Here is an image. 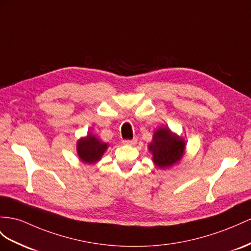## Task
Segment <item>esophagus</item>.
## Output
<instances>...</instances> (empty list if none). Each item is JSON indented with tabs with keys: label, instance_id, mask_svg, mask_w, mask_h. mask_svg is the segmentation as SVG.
Instances as JSON below:
<instances>
[{
	"label": "esophagus",
	"instance_id": "esophagus-1",
	"mask_svg": "<svg viewBox=\"0 0 251 251\" xmlns=\"http://www.w3.org/2000/svg\"><path fill=\"white\" fill-rule=\"evenodd\" d=\"M137 143V139H132V140H124L123 144L124 145H134Z\"/></svg>",
	"mask_w": 251,
	"mask_h": 251
}]
</instances>
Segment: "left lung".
I'll use <instances>...</instances> for the list:
<instances>
[{
	"instance_id": "obj_1",
	"label": "left lung",
	"mask_w": 251,
	"mask_h": 251,
	"mask_svg": "<svg viewBox=\"0 0 251 251\" xmlns=\"http://www.w3.org/2000/svg\"><path fill=\"white\" fill-rule=\"evenodd\" d=\"M151 160L158 169H170L181 161L185 153V140L173 132L169 126H161L152 134L149 144Z\"/></svg>"
}]
</instances>
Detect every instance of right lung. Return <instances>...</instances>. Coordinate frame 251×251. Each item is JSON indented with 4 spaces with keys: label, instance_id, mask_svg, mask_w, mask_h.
<instances>
[{
    "label": "right lung",
    "instance_id": "1",
    "mask_svg": "<svg viewBox=\"0 0 251 251\" xmlns=\"http://www.w3.org/2000/svg\"><path fill=\"white\" fill-rule=\"evenodd\" d=\"M108 143L102 142L93 133L88 132L87 136L81 137L76 143L77 156L82 163L95 164L98 163L105 151L108 150Z\"/></svg>",
    "mask_w": 251,
    "mask_h": 251
}]
</instances>
